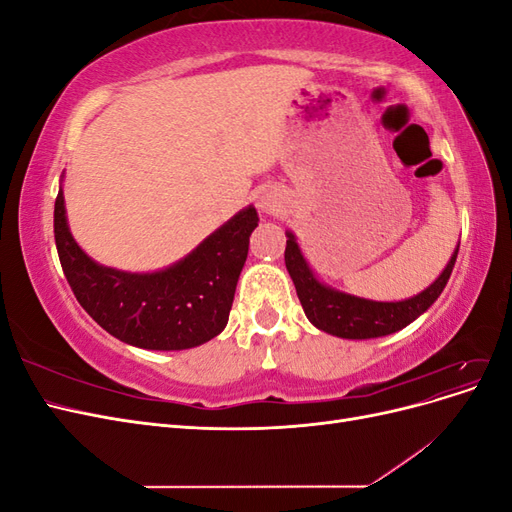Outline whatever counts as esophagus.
I'll list each match as a JSON object with an SVG mask.
<instances>
[{
    "label": "esophagus",
    "instance_id": "34e87169",
    "mask_svg": "<svg viewBox=\"0 0 512 512\" xmlns=\"http://www.w3.org/2000/svg\"><path fill=\"white\" fill-rule=\"evenodd\" d=\"M258 207L262 211H267V213H275L277 211V200L273 196H269V194H262L258 198Z\"/></svg>",
    "mask_w": 512,
    "mask_h": 512
}]
</instances>
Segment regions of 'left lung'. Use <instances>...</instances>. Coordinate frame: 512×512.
<instances>
[{
  "instance_id": "obj_1",
  "label": "left lung",
  "mask_w": 512,
  "mask_h": 512,
  "mask_svg": "<svg viewBox=\"0 0 512 512\" xmlns=\"http://www.w3.org/2000/svg\"><path fill=\"white\" fill-rule=\"evenodd\" d=\"M457 252H459V245L455 254L451 256V262H448L446 269L442 271V275L427 290L416 294L412 299L397 301V303L367 301V299L352 297V294H344V292L322 286L314 277V273L309 271L305 258L301 256L299 245L292 237V232H288L284 260H286V269L294 282V288H297L303 312L314 327L346 339H371V337L391 335L399 329H404L412 320H416L423 312H427L431 303L442 294L448 277H451Z\"/></svg>"
}]
</instances>
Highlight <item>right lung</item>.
I'll return each mask as SVG.
<instances>
[{"instance_id":"1","label":"right lung","mask_w":512,"mask_h":512,"mask_svg":"<svg viewBox=\"0 0 512 512\" xmlns=\"http://www.w3.org/2000/svg\"><path fill=\"white\" fill-rule=\"evenodd\" d=\"M256 226L258 213L247 207L177 265L138 275L100 267L76 245L61 190L53 224L61 269L76 301L104 331L147 350L194 348L224 331Z\"/></svg>"}]
</instances>
